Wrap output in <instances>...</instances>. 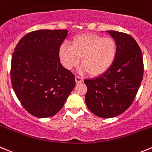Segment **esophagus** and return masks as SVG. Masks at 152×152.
Wrapping results in <instances>:
<instances>
[{
	"instance_id": "1",
	"label": "esophagus",
	"mask_w": 152,
	"mask_h": 152,
	"mask_svg": "<svg viewBox=\"0 0 152 152\" xmlns=\"http://www.w3.org/2000/svg\"><path fill=\"white\" fill-rule=\"evenodd\" d=\"M75 79H76V83H77V84H79V83H82L83 82V79L82 77H80V76H76V77H75Z\"/></svg>"
}]
</instances>
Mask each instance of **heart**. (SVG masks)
I'll list each match as a JSON object with an SVG mask.
<instances>
[{"mask_svg": "<svg viewBox=\"0 0 152 152\" xmlns=\"http://www.w3.org/2000/svg\"><path fill=\"white\" fill-rule=\"evenodd\" d=\"M59 58L66 69L76 67L79 63L82 73L97 77L108 71L116 58L117 43L112 37L95 34H83L72 39V45L64 42L59 47Z\"/></svg>", "mask_w": 152, "mask_h": 152, "instance_id": "1", "label": "heart"}]
</instances>
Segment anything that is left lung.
<instances>
[{"label":"left lung","instance_id":"8db88e82","mask_svg":"<svg viewBox=\"0 0 152 152\" xmlns=\"http://www.w3.org/2000/svg\"><path fill=\"white\" fill-rule=\"evenodd\" d=\"M117 43V55L108 71L95 79H85L86 103L91 112L103 118L121 114L134 102L143 78L141 49L127 34L107 31Z\"/></svg>","mask_w":152,"mask_h":152}]
</instances>
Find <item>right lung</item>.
I'll list each match as a JSON object with an SVG mask.
<instances>
[{
	"mask_svg": "<svg viewBox=\"0 0 152 152\" xmlns=\"http://www.w3.org/2000/svg\"><path fill=\"white\" fill-rule=\"evenodd\" d=\"M67 32H30L19 40L12 53V88L24 108L35 117L57 114L75 87V76L61 64L59 58V47Z\"/></svg>",
	"mask_w": 152,
	"mask_h": 152,
	"instance_id": "right-lung-1",
	"label": "right lung"
}]
</instances>
